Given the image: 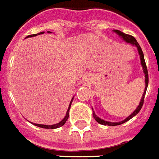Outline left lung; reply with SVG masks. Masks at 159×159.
Wrapping results in <instances>:
<instances>
[{
  "label": "left lung",
  "mask_w": 159,
  "mask_h": 159,
  "mask_svg": "<svg viewBox=\"0 0 159 159\" xmlns=\"http://www.w3.org/2000/svg\"><path fill=\"white\" fill-rule=\"evenodd\" d=\"M114 32H115L117 34L119 35V36L121 37V38H122V39L124 40L125 41V42L130 43V44H133V45H135L136 48H137L138 52H139V55H140V63H141L142 67H143V73H144L145 89H144V92H143V96H142L141 100H140V104H139V106H138L137 107H136V109L134 111H133V114H131L129 116L127 117V118H125V120H123V121H119V122H110V121H104V120L101 119V118H100L98 116H96V114H95V112L93 111V118H95V120H96V121H97L98 123H100V124H101V125H109V126H115V125H121V124H123V123H125V122H126V121H128L129 120L131 119L132 118H133L134 116H136V115H137L139 112H140V111L141 110L142 107H143V100H144V96H145V94H146V91H147V89H148V69H147L146 63H145L144 56H143V51H142L141 48H140V46L139 45L138 42L136 41V38H135L134 37L131 36V35L126 34H125V33L121 32V31L118 30H114ZM92 109H93V108H92Z\"/></svg>",
  "instance_id": "obj_1"
}]
</instances>
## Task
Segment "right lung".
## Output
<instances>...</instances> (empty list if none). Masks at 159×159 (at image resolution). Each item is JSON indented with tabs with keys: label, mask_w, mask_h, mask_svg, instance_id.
I'll use <instances>...</instances> for the list:
<instances>
[{
	"label": "right lung",
	"mask_w": 159,
	"mask_h": 159,
	"mask_svg": "<svg viewBox=\"0 0 159 159\" xmlns=\"http://www.w3.org/2000/svg\"><path fill=\"white\" fill-rule=\"evenodd\" d=\"M44 32H41V33H38V34H31V35H29V36L26 37V38H31V37H35L37 36V35H39V34H43ZM48 34H50V31H48ZM73 100H74V97L71 99L70 100V105L69 107H68V109H67V111H66V116L64 117V118H63V120H62L61 121H59V123H57V124H54V125H41V124H36V123H32L33 125H36V126L38 127H41V128H44V129H57V128H59V127L63 126V125L66 123V120L68 119V117H69V111L70 109V106H71V103H72V101Z\"/></svg>",
	"instance_id": "1"
}]
</instances>
